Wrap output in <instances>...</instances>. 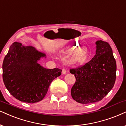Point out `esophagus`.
<instances>
[{"label": "esophagus", "instance_id": "obj_1", "mask_svg": "<svg viewBox=\"0 0 126 126\" xmlns=\"http://www.w3.org/2000/svg\"><path fill=\"white\" fill-rule=\"evenodd\" d=\"M62 74H65L66 73V69H65V68H63V69H62Z\"/></svg>", "mask_w": 126, "mask_h": 126}]
</instances>
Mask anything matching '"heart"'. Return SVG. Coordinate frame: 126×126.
<instances>
[{
	"instance_id": "obj_1",
	"label": "heart",
	"mask_w": 126,
	"mask_h": 126,
	"mask_svg": "<svg viewBox=\"0 0 126 126\" xmlns=\"http://www.w3.org/2000/svg\"><path fill=\"white\" fill-rule=\"evenodd\" d=\"M75 51H74V50ZM73 52L70 55L68 59V62L73 64H82L87 58L88 50L85 47H81L79 48L78 46L71 47L67 49H63L60 52L62 55L68 54Z\"/></svg>"
}]
</instances>
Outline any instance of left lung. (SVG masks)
Returning <instances> with one entry per match:
<instances>
[{"label": "left lung", "mask_w": 126, "mask_h": 126, "mask_svg": "<svg viewBox=\"0 0 126 126\" xmlns=\"http://www.w3.org/2000/svg\"><path fill=\"white\" fill-rule=\"evenodd\" d=\"M96 54L90 62L70 72L76 77L71 90L73 99L83 104L101 101L110 91L116 81V63L107 42H96Z\"/></svg>", "instance_id": "left-lung-1"}]
</instances>
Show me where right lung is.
I'll return each instance as SVG.
<instances>
[{
  "mask_svg": "<svg viewBox=\"0 0 126 126\" xmlns=\"http://www.w3.org/2000/svg\"><path fill=\"white\" fill-rule=\"evenodd\" d=\"M45 56L21 43L15 42L11 45L3 62V80L17 99L30 103L42 101L52 81L62 74L59 68L47 69L38 63Z\"/></svg>",
  "mask_w": 126,
  "mask_h": 126,
  "instance_id": "add662e5",
  "label": "right lung"
}]
</instances>
